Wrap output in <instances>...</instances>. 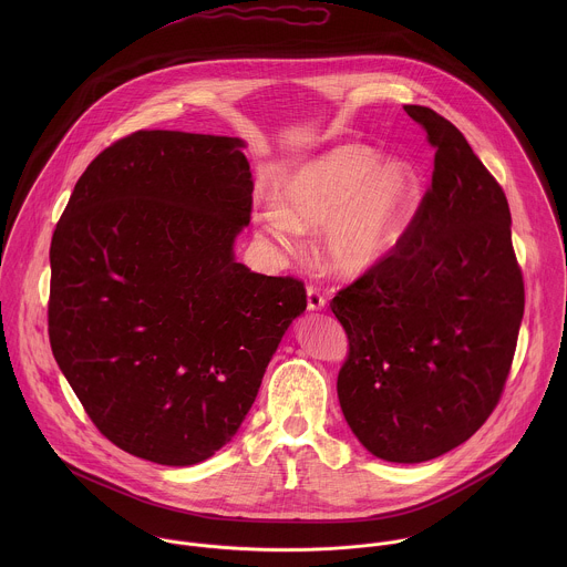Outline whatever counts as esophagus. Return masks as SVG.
Here are the masks:
<instances>
[{
    "instance_id": "1",
    "label": "esophagus",
    "mask_w": 567,
    "mask_h": 567,
    "mask_svg": "<svg viewBox=\"0 0 567 567\" xmlns=\"http://www.w3.org/2000/svg\"><path fill=\"white\" fill-rule=\"evenodd\" d=\"M324 306H327V301H324L323 295L315 286H308V310L319 312V310H324Z\"/></svg>"
}]
</instances>
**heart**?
I'll list each match as a JSON object with an SVG mask.
<instances>
[{
  "label": "heart",
  "mask_w": 567,
  "mask_h": 567,
  "mask_svg": "<svg viewBox=\"0 0 567 567\" xmlns=\"http://www.w3.org/2000/svg\"><path fill=\"white\" fill-rule=\"evenodd\" d=\"M425 185L405 157L380 155L362 144H344L292 169L279 185V203L257 216L264 238L288 250L303 229L321 227V255L342 277H358L384 261L414 223Z\"/></svg>",
  "instance_id": "heart-1"
}]
</instances>
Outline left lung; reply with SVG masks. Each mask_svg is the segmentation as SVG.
I'll use <instances>...</instances> for the list:
<instances>
[{
	"label": "left lung",
	"instance_id": "obj_1",
	"mask_svg": "<svg viewBox=\"0 0 567 567\" xmlns=\"http://www.w3.org/2000/svg\"><path fill=\"white\" fill-rule=\"evenodd\" d=\"M434 146L432 185L404 240L331 299L349 338L338 402L389 463L465 443L499 402L524 317L511 212L463 133L405 104Z\"/></svg>",
	"mask_w": 567,
	"mask_h": 567
}]
</instances>
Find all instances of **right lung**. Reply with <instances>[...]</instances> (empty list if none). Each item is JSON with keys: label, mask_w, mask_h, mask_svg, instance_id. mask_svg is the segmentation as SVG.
<instances>
[{"label": "right lung", "mask_w": 567, "mask_h": 567, "mask_svg": "<svg viewBox=\"0 0 567 567\" xmlns=\"http://www.w3.org/2000/svg\"><path fill=\"white\" fill-rule=\"evenodd\" d=\"M238 137L137 131L82 172L56 225L50 342L120 450L189 467L227 445L284 333L299 279L250 272L234 244L252 176Z\"/></svg>", "instance_id": "obj_1"}]
</instances>
